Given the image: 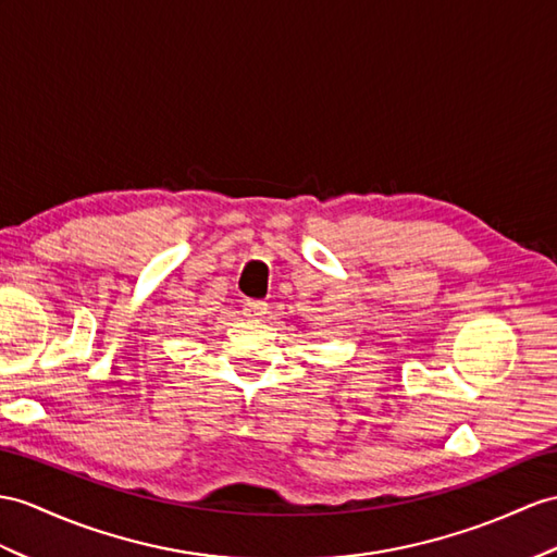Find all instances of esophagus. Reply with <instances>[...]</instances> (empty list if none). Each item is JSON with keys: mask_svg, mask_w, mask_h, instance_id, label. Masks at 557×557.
<instances>
[{"mask_svg": "<svg viewBox=\"0 0 557 557\" xmlns=\"http://www.w3.org/2000/svg\"><path fill=\"white\" fill-rule=\"evenodd\" d=\"M243 314L250 319H260L267 314V302L262 300H246L243 302Z\"/></svg>", "mask_w": 557, "mask_h": 557, "instance_id": "obj_1", "label": "esophagus"}]
</instances>
